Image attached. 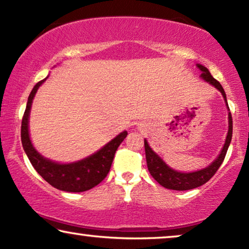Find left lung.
I'll return each mask as SVG.
<instances>
[{
  "label": "left lung",
  "instance_id": "8db88e82",
  "mask_svg": "<svg viewBox=\"0 0 249 249\" xmlns=\"http://www.w3.org/2000/svg\"><path fill=\"white\" fill-rule=\"evenodd\" d=\"M197 67L199 68V70L202 71V73L200 74L201 78L204 79L206 82H208L209 85L213 86L216 89L220 91L225 101H226V106L228 108L226 93H225L220 83L210 74L207 68L201 66V64H197ZM228 124L229 127L226 141H225L224 148L223 150H221L220 155L218 156L215 161L212 164H209L207 168H204V169L198 171H194V173H180V171H176L174 169H171V168L169 166H167L163 160L160 158L150 147H149L147 140H144V151H146V159L149 173H150L152 177L155 178V180L157 182L160 183V185L167 189L182 191L194 189L199 186H202L216 174V171L218 170V168L220 167V164L223 163L225 156L227 154L229 143H231L232 136V119L231 112L228 113Z\"/></svg>",
  "mask_w": 249,
  "mask_h": 249
}]
</instances>
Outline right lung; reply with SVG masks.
Masks as SVG:
<instances>
[{
	"mask_svg": "<svg viewBox=\"0 0 249 249\" xmlns=\"http://www.w3.org/2000/svg\"><path fill=\"white\" fill-rule=\"evenodd\" d=\"M45 80L47 78L37 82L29 95L21 125L23 149L37 174L54 188L68 191V193H82V191L89 190L99 185L107 177L110 168H111L114 154L120 143L127 137L128 132H121L95 154L86 159L80 160L78 162L62 164L42 157L34 149L31 140H30L29 116L34 95Z\"/></svg>",
	"mask_w": 249,
	"mask_h": 249,
	"instance_id": "1",
	"label": "right lung"
}]
</instances>
